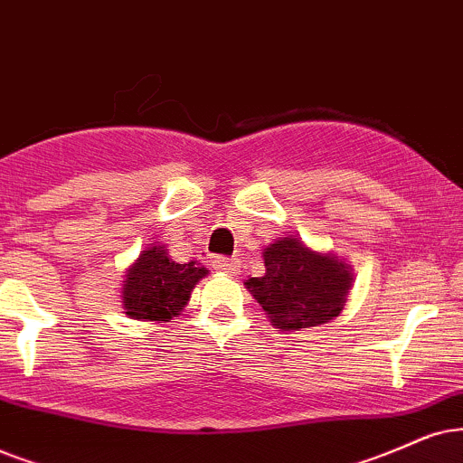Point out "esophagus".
Listing matches in <instances>:
<instances>
[{"label": "esophagus", "instance_id": "34e87169", "mask_svg": "<svg viewBox=\"0 0 463 463\" xmlns=\"http://www.w3.org/2000/svg\"><path fill=\"white\" fill-rule=\"evenodd\" d=\"M213 267L218 269V271H224V273H237L239 260L228 259V256H218V259L213 260Z\"/></svg>", "mask_w": 463, "mask_h": 463}]
</instances>
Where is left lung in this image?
Returning <instances> with one entry per match:
<instances>
[{
	"instance_id": "1",
	"label": "left lung",
	"mask_w": 463,
	"mask_h": 463,
	"mask_svg": "<svg viewBox=\"0 0 463 463\" xmlns=\"http://www.w3.org/2000/svg\"><path fill=\"white\" fill-rule=\"evenodd\" d=\"M350 282L348 265L284 237L265 250V275L245 284L278 329L299 331L335 318Z\"/></svg>"
}]
</instances>
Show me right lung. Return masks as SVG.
<instances>
[{
	"instance_id": "obj_1",
	"label": "right lung",
	"mask_w": 463,
	"mask_h": 463,
	"mask_svg": "<svg viewBox=\"0 0 463 463\" xmlns=\"http://www.w3.org/2000/svg\"><path fill=\"white\" fill-rule=\"evenodd\" d=\"M204 275L207 269L196 262L179 265L168 259L166 250H145L126 275V314L143 320H171L184 309L194 284Z\"/></svg>"
}]
</instances>
